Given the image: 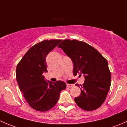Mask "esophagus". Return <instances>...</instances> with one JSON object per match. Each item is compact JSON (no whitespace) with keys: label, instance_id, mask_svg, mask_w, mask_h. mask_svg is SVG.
Wrapping results in <instances>:
<instances>
[{"label":"esophagus","instance_id":"34e87169","mask_svg":"<svg viewBox=\"0 0 127 127\" xmlns=\"http://www.w3.org/2000/svg\"><path fill=\"white\" fill-rule=\"evenodd\" d=\"M73 86H74V85H73V84H67V85H66V87H67V88H71Z\"/></svg>","mask_w":127,"mask_h":127}]
</instances>
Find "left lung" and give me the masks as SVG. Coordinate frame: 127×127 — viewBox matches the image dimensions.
I'll return each mask as SVG.
<instances>
[{
	"label": "left lung",
	"instance_id": "8db88e82",
	"mask_svg": "<svg viewBox=\"0 0 127 127\" xmlns=\"http://www.w3.org/2000/svg\"><path fill=\"white\" fill-rule=\"evenodd\" d=\"M58 47L71 59L74 75L85 77L80 96L74 99L78 106L85 111L100 107L111 87V75L107 61L95 48L77 40H64Z\"/></svg>",
	"mask_w": 127,
	"mask_h": 127
}]
</instances>
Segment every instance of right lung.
<instances>
[{
    "label": "right lung",
    "mask_w": 127,
    "mask_h": 127,
    "mask_svg": "<svg viewBox=\"0 0 127 127\" xmlns=\"http://www.w3.org/2000/svg\"><path fill=\"white\" fill-rule=\"evenodd\" d=\"M61 40H45L32 47L18 64L16 77L20 91L32 108L45 112L55 106L60 93L66 89L64 82H52L45 79L46 57Z\"/></svg>",
    "instance_id": "right-lung-1"
}]
</instances>
